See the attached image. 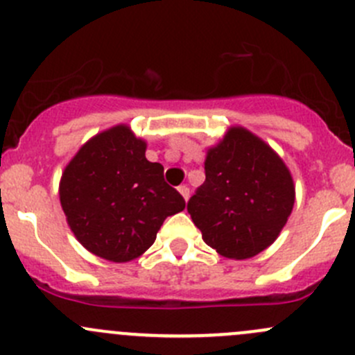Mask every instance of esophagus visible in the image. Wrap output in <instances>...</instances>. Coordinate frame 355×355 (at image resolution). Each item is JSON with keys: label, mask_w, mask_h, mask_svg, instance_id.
<instances>
[{"label": "esophagus", "mask_w": 355, "mask_h": 355, "mask_svg": "<svg viewBox=\"0 0 355 355\" xmlns=\"http://www.w3.org/2000/svg\"><path fill=\"white\" fill-rule=\"evenodd\" d=\"M178 192H180L182 198H184L185 200H189V187H187V185H180V187H178Z\"/></svg>", "instance_id": "obj_1"}]
</instances>
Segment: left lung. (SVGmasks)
I'll return each mask as SVG.
<instances>
[{"label": "left lung", "mask_w": 355, "mask_h": 355, "mask_svg": "<svg viewBox=\"0 0 355 355\" xmlns=\"http://www.w3.org/2000/svg\"><path fill=\"white\" fill-rule=\"evenodd\" d=\"M206 180L187 202L202 241L228 259L268 249L287 223L295 185L287 164L257 135L230 127L207 149Z\"/></svg>", "instance_id": "1"}]
</instances>
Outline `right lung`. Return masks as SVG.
Returning a JSON list of instances; mask_svg holds the SVG:
<instances>
[{
	"instance_id": "right-lung-1",
	"label": "right lung",
	"mask_w": 355,
	"mask_h": 355,
	"mask_svg": "<svg viewBox=\"0 0 355 355\" xmlns=\"http://www.w3.org/2000/svg\"><path fill=\"white\" fill-rule=\"evenodd\" d=\"M146 141L125 123L96 134L70 159L60 202L75 239L113 263L142 256L163 221L185 200L164 182L163 166L146 157Z\"/></svg>"
}]
</instances>
